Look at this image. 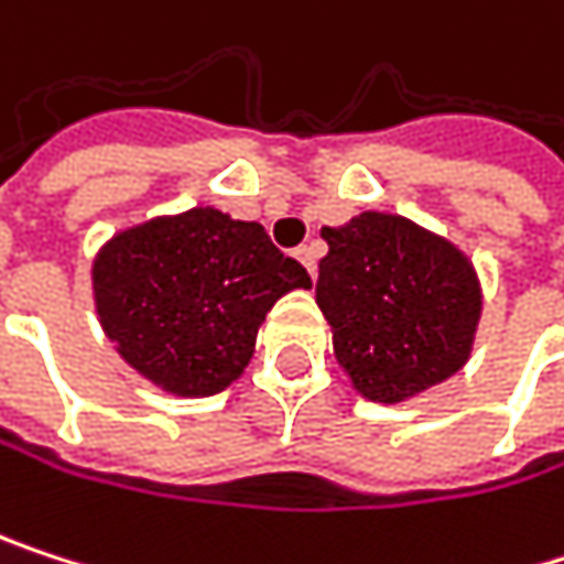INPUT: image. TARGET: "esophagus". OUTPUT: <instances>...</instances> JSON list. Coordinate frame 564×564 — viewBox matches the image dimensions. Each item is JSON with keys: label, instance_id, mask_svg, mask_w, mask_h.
Segmentation results:
<instances>
[{"label": "esophagus", "instance_id": "esophagus-1", "mask_svg": "<svg viewBox=\"0 0 564 564\" xmlns=\"http://www.w3.org/2000/svg\"><path fill=\"white\" fill-rule=\"evenodd\" d=\"M294 257L307 267L311 276H317V247H314V243H301V247L294 250Z\"/></svg>", "mask_w": 564, "mask_h": 564}]
</instances>
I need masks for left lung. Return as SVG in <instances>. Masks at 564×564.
<instances>
[{"instance_id": "left-lung-1", "label": "left lung", "mask_w": 564, "mask_h": 564, "mask_svg": "<svg viewBox=\"0 0 564 564\" xmlns=\"http://www.w3.org/2000/svg\"><path fill=\"white\" fill-rule=\"evenodd\" d=\"M321 234L330 250L317 307L364 400L406 403L469 364L482 284L466 250L387 210H364Z\"/></svg>"}]
</instances>
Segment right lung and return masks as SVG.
Wrapping results in <instances>:
<instances>
[{"label": "right lung", "mask_w": 564, "mask_h": 564, "mask_svg": "<svg viewBox=\"0 0 564 564\" xmlns=\"http://www.w3.org/2000/svg\"><path fill=\"white\" fill-rule=\"evenodd\" d=\"M291 291H311V273L257 220L210 204L131 224L91 260L105 337L134 373L181 400L227 390L270 307Z\"/></svg>", "instance_id": "add662e5"}]
</instances>
